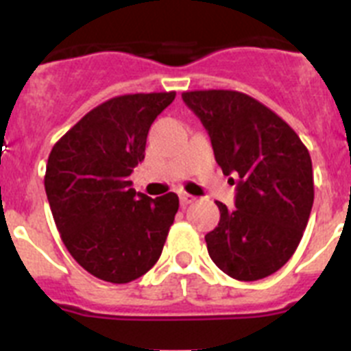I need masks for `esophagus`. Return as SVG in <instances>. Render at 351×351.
Listing matches in <instances>:
<instances>
[{
    "label": "esophagus",
    "mask_w": 351,
    "mask_h": 351,
    "mask_svg": "<svg viewBox=\"0 0 351 351\" xmlns=\"http://www.w3.org/2000/svg\"><path fill=\"white\" fill-rule=\"evenodd\" d=\"M179 200H181V206L186 207V206H190V204L195 202V197H193V195L181 193V195H179Z\"/></svg>",
    "instance_id": "obj_1"
}]
</instances>
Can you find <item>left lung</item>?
<instances>
[{
  "label": "left lung",
  "instance_id": "1",
  "mask_svg": "<svg viewBox=\"0 0 351 351\" xmlns=\"http://www.w3.org/2000/svg\"><path fill=\"white\" fill-rule=\"evenodd\" d=\"M182 100L206 126L223 173L239 178L235 209L216 202L221 216L206 235L209 256L239 281L274 274L295 253L311 214L308 147L287 121L246 93L186 91Z\"/></svg>",
  "mask_w": 351,
  "mask_h": 351
}]
</instances>
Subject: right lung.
<instances>
[{
    "mask_svg": "<svg viewBox=\"0 0 351 351\" xmlns=\"http://www.w3.org/2000/svg\"><path fill=\"white\" fill-rule=\"evenodd\" d=\"M176 93L110 98L71 126L49 154L45 193L56 226L80 267L108 283H130L158 262L179 197L132 188L153 121Z\"/></svg>",
    "mask_w": 351,
    "mask_h": 351,
    "instance_id": "obj_1",
    "label": "right lung"
}]
</instances>
